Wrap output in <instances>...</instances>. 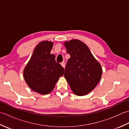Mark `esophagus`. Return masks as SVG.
<instances>
[{"label": "esophagus", "instance_id": "34e87169", "mask_svg": "<svg viewBox=\"0 0 129 129\" xmlns=\"http://www.w3.org/2000/svg\"><path fill=\"white\" fill-rule=\"evenodd\" d=\"M61 66H62L63 68H65V62H64V61L61 62Z\"/></svg>", "mask_w": 129, "mask_h": 129}]
</instances>
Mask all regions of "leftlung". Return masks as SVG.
<instances>
[{
  "mask_svg": "<svg viewBox=\"0 0 129 129\" xmlns=\"http://www.w3.org/2000/svg\"><path fill=\"white\" fill-rule=\"evenodd\" d=\"M70 57L65 69L64 76L73 93L85 95L93 90L100 80L101 65L81 41L73 39L64 42Z\"/></svg>",
  "mask_w": 129,
  "mask_h": 129,
  "instance_id": "1",
  "label": "left lung"
}]
</instances>
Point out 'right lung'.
<instances>
[{
  "instance_id": "add662e5",
  "label": "right lung",
  "mask_w": 129,
  "mask_h": 129,
  "mask_svg": "<svg viewBox=\"0 0 129 129\" xmlns=\"http://www.w3.org/2000/svg\"><path fill=\"white\" fill-rule=\"evenodd\" d=\"M53 42L44 40L35 46L23 70L24 79L33 91L46 95L53 91L64 69L50 54Z\"/></svg>"
}]
</instances>
